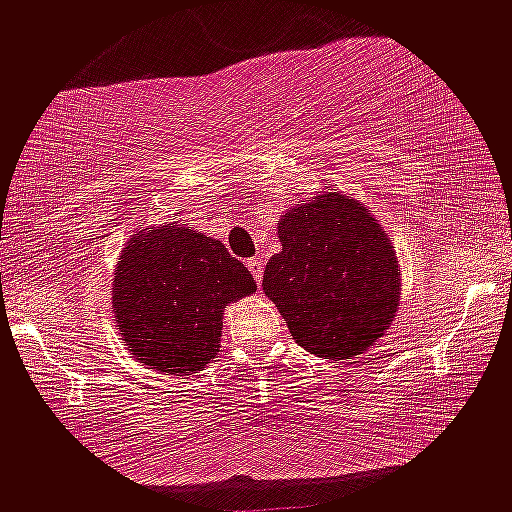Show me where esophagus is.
<instances>
[{
    "mask_svg": "<svg viewBox=\"0 0 512 512\" xmlns=\"http://www.w3.org/2000/svg\"><path fill=\"white\" fill-rule=\"evenodd\" d=\"M246 268H249L251 275H254L256 285H261V277H263V258H261V256L249 258V261H246Z\"/></svg>",
    "mask_w": 512,
    "mask_h": 512,
    "instance_id": "obj_1",
    "label": "esophagus"
}]
</instances>
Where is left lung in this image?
I'll return each instance as SVG.
<instances>
[{
  "instance_id": "8db88e82",
  "label": "left lung",
  "mask_w": 512,
  "mask_h": 512,
  "mask_svg": "<svg viewBox=\"0 0 512 512\" xmlns=\"http://www.w3.org/2000/svg\"><path fill=\"white\" fill-rule=\"evenodd\" d=\"M282 251L263 292L296 344L320 358H353L389 330L399 306V261L368 208L339 192L296 204L277 220Z\"/></svg>"
}]
</instances>
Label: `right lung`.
Masks as SVG:
<instances>
[{
	"label": "right lung",
	"mask_w": 512,
	"mask_h": 512,
	"mask_svg": "<svg viewBox=\"0 0 512 512\" xmlns=\"http://www.w3.org/2000/svg\"><path fill=\"white\" fill-rule=\"evenodd\" d=\"M256 289L218 239L175 223L132 235L113 273V313L132 356L159 372L216 358L227 304Z\"/></svg>",
	"instance_id": "add662e5"
}]
</instances>
